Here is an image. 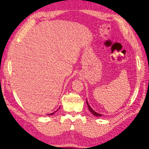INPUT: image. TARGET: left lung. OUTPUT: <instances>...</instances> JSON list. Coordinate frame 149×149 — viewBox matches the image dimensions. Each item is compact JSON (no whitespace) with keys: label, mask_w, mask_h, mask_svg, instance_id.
<instances>
[{"label":"left lung","mask_w":149,"mask_h":149,"mask_svg":"<svg viewBox=\"0 0 149 149\" xmlns=\"http://www.w3.org/2000/svg\"><path fill=\"white\" fill-rule=\"evenodd\" d=\"M86 103H87V105H88V109H89V110L90 111V112H92L93 115H94L95 116H98V117L102 116V114H99V113H97V112H96L94 111V110H93L92 108H91V107H90V106L89 105V104H88V101H86Z\"/></svg>","instance_id":"8db88e82"}]
</instances>
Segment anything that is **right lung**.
I'll return each instance as SVG.
<instances>
[{"label": "right lung", "mask_w": 149, "mask_h": 149, "mask_svg": "<svg viewBox=\"0 0 149 149\" xmlns=\"http://www.w3.org/2000/svg\"><path fill=\"white\" fill-rule=\"evenodd\" d=\"M59 109H60V108H59ZM58 110H57V111H58ZM56 111H55V112H53V113H51V114H48V116H49V115H53L54 113H55V112H56Z\"/></svg>", "instance_id": "add662e5"}]
</instances>
